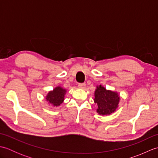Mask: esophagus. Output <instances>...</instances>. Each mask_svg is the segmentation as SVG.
<instances>
[{
    "label": "esophagus",
    "instance_id": "obj_1",
    "mask_svg": "<svg viewBox=\"0 0 158 158\" xmlns=\"http://www.w3.org/2000/svg\"><path fill=\"white\" fill-rule=\"evenodd\" d=\"M85 85H86L85 83H79L78 87H79V88H80V89H84Z\"/></svg>",
    "mask_w": 158,
    "mask_h": 158
}]
</instances>
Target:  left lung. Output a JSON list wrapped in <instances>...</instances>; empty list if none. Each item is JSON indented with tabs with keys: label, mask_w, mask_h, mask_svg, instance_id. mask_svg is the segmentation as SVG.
<instances>
[{
	"label": "left lung",
	"mask_w": 158,
	"mask_h": 158,
	"mask_svg": "<svg viewBox=\"0 0 158 158\" xmlns=\"http://www.w3.org/2000/svg\"><path fill=\"white\" fill-rule=\"evenodd\" d=\"M94 102L98 105V112L100 115H110L118 107L119 97L118 94L106 90L102 85H99L94 93Z\"/></svg>",
	"instance_id": "1"
}]
</instances>
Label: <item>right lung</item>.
<instances>
[{
	"mask_svg": "<svg viewBox=\"0 0 158 158\" xmlns=\"http://www.w3.org/2000/svg\"><path fill=\"white\" fill-rule=\"evenodd\" d=\"M66 92V89L61 87H56L53 91H50L48 93L46 96V100L54 106H58L64 101Z\"/></svg>",
	"mask_w": 158,
	"mask_h": 158,
	"instance_id": "obj_1",
	"label": "right lung"
}]
</instances>
